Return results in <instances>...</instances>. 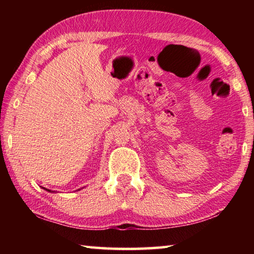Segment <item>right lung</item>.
Segmentation results:
<instances>
[{
  "label": "right lung",
  "instance_id": "add662e5",
  "mask_svg": "<svg viewBox=\"0 0 254 254\" xmlns=\"http://www.w3.org/2000/svg\"><path fill=\"white\" fill-rule=\"evenodd\" d=\"M44 189H46V190H48V191H51V190H49V189H47V188H45V187H42Z\"/></svg>",
  "mask_w": 254,
  "mask_h": 254
}]
</instances>
